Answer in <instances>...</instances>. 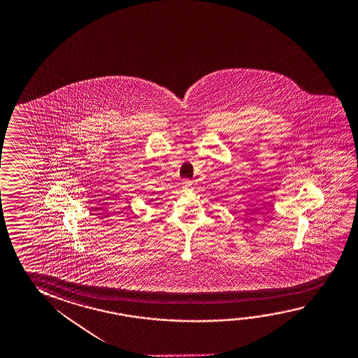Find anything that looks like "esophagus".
<instances>
[{
	"label": "esophagus",
	"mask_w": 358,
	"mask_h": 358,
	"mask_svg": "<svg viewBox=\"0 0 358 358\" xmlns=\"http://www.w3.org/2000/svg\"><path fill=\"white\" fill-rule=\"evenodd\" d=\"M182 188H183V191H189L192 188V181L191 180H183L182 181Z\"/></svg>",
	"instance_id": "34e87169"
}]
</instances>
